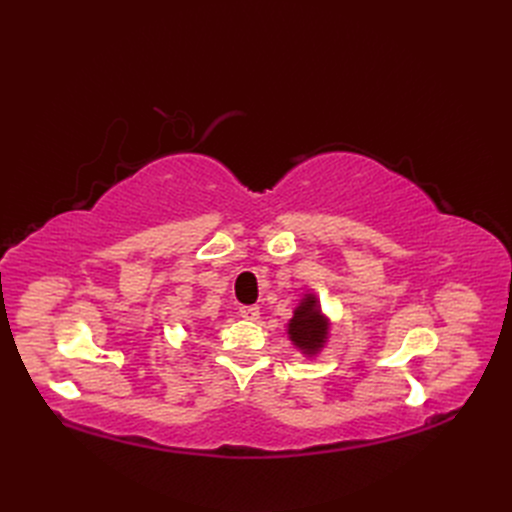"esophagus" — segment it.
Masks as SVG:
<instances>
[{"instance_id": "esophagus-1", "label": "esophagus", "mask_w": 512, "mask_h": 512, "mask_svg": "<svg viewBox=\"0 0 512 512\" xmlns=\"http://www.w3.org/2000/svg\"><path fill=\"white\" fill-rule=\"evenodd\" d=\"M239 314H241L246 321H256L258 316H260V308H258V306H241V308H239Z\"/></svg>"}]
</instances>
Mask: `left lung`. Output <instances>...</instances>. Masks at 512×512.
I'll use <instances>...</instances> for the list:
<instances>
[{
    "label": "left lung",
    "mask_w": 512,
    "mask_h": 512,
    "mask_svg": "<svg viewBox=\"0 0 512 512\" xmlns=\"http://www.w3.org/2000/svg\"><path fill=\"white\" fill-rule=\"evenodd\" d=\"M287 335L294 346L308 356H314L325 346L329 335V319L321 312L316 296L306 294L300 300L287 325Z\"/></svg>",
    "instance_id": "obj_1"
}]
</instances>
